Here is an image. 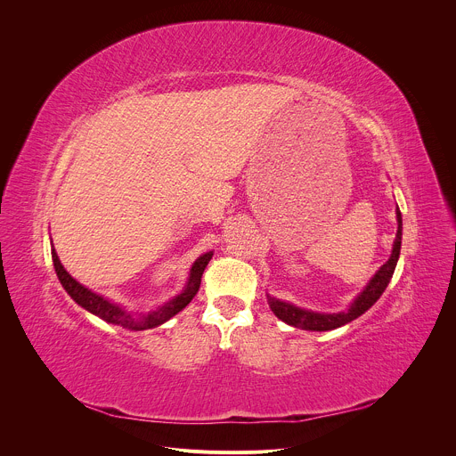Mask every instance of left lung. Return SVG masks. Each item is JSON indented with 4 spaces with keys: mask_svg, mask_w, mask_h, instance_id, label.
<instances>
[{
    "mask_svg": "<svg viewBox=\"0 0 456 456\" xmlns=\"http://www.w3.org/2000/svg\"><path fill=\"white\" fill-rule=\"evenodd\" d=\"M397 236L394 241V250L392 256H389L387 262L377 271V274L370 280V283L366 285V289L357 296V299L352 303L348 312H341V314H317V312H308L303 308H297L290 303L274 299L271 296H267V301L273 308V312L285 321L287 324H292L296 329L301 330H314V332H324V330H334L343 327V324L357 319L361 314H364L386 290L389 280L394 276V271L397 267V259L401 254V240H403V216L401 211L397 209Z\"/></svg>",
    "mask_w": 456,
    "mask_h": 456,
    "instance_id": "obj_1",
    "label": "left lung"
}]
</instances>
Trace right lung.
Returning <instances> with one entry per match:
<instances>
[{
	"mask_svg": "<svg viewBox=\"0 0 456 456\" xmlns=\"http://www.w3.org/2000/svg\"><path fill=\"white\" fill-rule=\"evenodd\" d=\"M213 257V252H208L204 256H200L197 262H194L192 269H191V276H189V283L185 287V290L182 294H178L175 299H171L169 303H166L164 306H160L159 310H153L150 314L144 315H132L124 312L120 306L110 303L108 299H104L102 296L88 290L86 287H83L81 283H77L64 267L61 265L59 257L55 248H52V259H53V267L57 273V278L61 281V285L64 287L70 294V297L81 305L83 308H86L88 312L99 315L101 319H104L106 322L117 324V327L127 329V330H148V329H155L159 324L166 322L167 319H171L173 315H176L182 308H185L191 299L197 296L199 289H200V281H202V274L209 264V259Z\"/></svg>",
	"mask_w": 456,
	"mask_h": 456,
	"instance_id": "right-lung-1",
	"label": "right lung"
}]
</instances>
